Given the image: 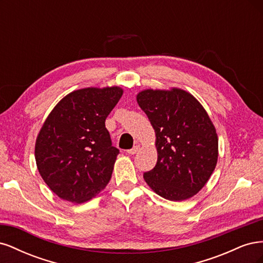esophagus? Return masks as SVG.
<instances>
[{
	"label": "esophagus",
	"instance_id": "34e87169",
	"mask_svg": "<svg viewBox=\"0 0 263 263\" xmlns=\"http://www.w3.org/2000/svg\"><path fill=\"white\" fill-rule=\"evenodd\" d=\"M139 150H140V146H139V145H136V146H134V148H133V149L127 150V154H129V155H135V154H137Z\"/></svg>",
	"mask_w": 263,
	"mask_h": 263
}]
</instances>
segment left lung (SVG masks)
<instances>
[{
	"label": "left lung",
	"mask_w": 263,
	"mask_h": 263,
	"mask_svg": "<svg viewBox=\"0 0 263 263\" xmlns=\"http://www.w3.org/2000/svg\"><path fill=\"white\" fill-rule=\"evenodd\" d=\"M156 134L157 164L144 173L155 193L185 201L204 187L218 159L216 128L203 105L180 87L146 89L136 95Z\"/></svg>",
	"instance_id": "obj_1"
}]
</instances>
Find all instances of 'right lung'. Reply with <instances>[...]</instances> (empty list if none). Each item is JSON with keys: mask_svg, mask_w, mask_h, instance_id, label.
<instances>
[{"mask_svg": "<svg viewBox=\"0 0 263 263\" xmlns=\"http://www.w3.org/2000/svg\"><path fill=\"white\" fill-rule=\"evenodd\" d=\"M123 92L116 85L76 90L45 119L36 138V164L62 200L81 204L108 184L119 150L112 146L105 119Z\"/></svg>", "mask_w": 263, "mask_h": 263, "instance_id": "add662e5", "label": "right lung"}]
</instances>
